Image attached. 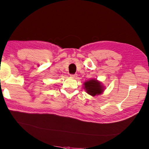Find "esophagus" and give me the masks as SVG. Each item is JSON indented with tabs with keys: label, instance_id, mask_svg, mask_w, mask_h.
<instances>
[{
	"label": "esophagus",
	"instance_id": "34e87169",
	"mask_svg": "<svg viewBox=\"0 0 149 149\" xmlns=\"http://www.w3.org/2000/svg\"><path fill=\"white\" fill-rule=\"evenodd\" d=\"M70 77H73V78H75L77 77V74H70Z\"/></svg>",
	"mask_w": 149,
	"mask_h": 149
}]
</instances>
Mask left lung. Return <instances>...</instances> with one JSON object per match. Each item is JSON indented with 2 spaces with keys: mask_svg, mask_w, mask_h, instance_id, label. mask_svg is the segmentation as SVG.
Here are the masks:
<instances>
[{
  "mask_svg": "<svg viewBox=\"0 0 149 149\" xmlns=\"http://www.w3.org/2000/svg\"><path fill=\"white\" fill-rule=\"evenodd\" d=\"M84 89L87 93L92 96L99 95L103 92V88L101 84L96 79H91L84 83Z\"/></svg>",
  "mask_w": 149,
  "mask_h": 149,
  "instance_id": "left-lung-1",
  "label": "left lung"
}]
</instances>
